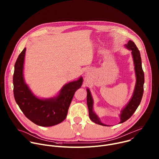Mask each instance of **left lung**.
<instances>
[{"instance_id":"1","label":"left lung","mask_w":159,"mask_h":159,"mask_svg":"<svg viewBox=\"0 0 159 159\" xmlns=\"http://www.w3.org/2000/svg\"><path fill=\"white\" fill-rule=\"evenodd\" d=\"M125 47L129 50H131L137 81H136L134 90L130 101L121 111L120 123H124L128 120L133 115V113L137 110L140 104L143 94V84L145 81L144 72L142 66V59L140 51L134 43L131 40L128 41V44H125ZM87 104L89 109V115L90 119L96 124L106 126L101 122L98 116L93 111V99L89 89H87Z\"/></svg>"}]
</instances>
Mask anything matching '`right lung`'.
Here are the masks:
<instances>
[{
    "label": "right lung",
    "instance_id": "1",
    "mask_svg": "<svg viewBox=\"0 0 159 159\" xmlns=\"http://www.w3.org/2000/svg\"><path fill=\"white\" fill-rule=\"evenodd\" d=\"M26 48L19 54L13 75L14 96L16 103L27 118L41 126H52L62 122L76 90L83 82L82 77L65 84L59 95L52 98L41 99L36 97L25 82L23 67Z\"/></svg>",
    "mask_w": 159,
    "mask_h": 159
}]
</instances>
